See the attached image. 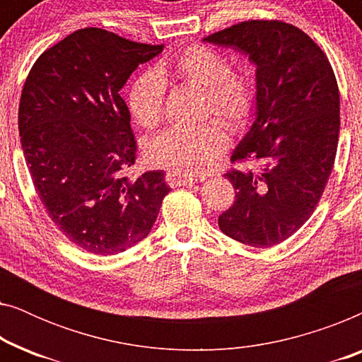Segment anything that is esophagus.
Here are the masks:
<instances>
[{
	"instance_id": "34e87169",
	"label": "esophagus",
	"mask_w": 362,
	"mask_h": 362,
	"mask_svg": "<svg viewBox=\"0 0 362 362\" xmlns=\"http://www.w3.org/2000/svg\"><path fill=\"white\" fill-rule=\"evenodd\" d=\"M197 181H202V177L186 176V175H181V173H176V171L166 173V182H168V185H170L171 187L187 186V185H192V182H197Z\"/></svg>"
}]
</instances>
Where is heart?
<instances>
[{"mask_svg": "<svg viewBox=\"0 0 362 362\" xmlns=\"http://www.w3.org/2000/svg\"><path fill=\"white\" fill-rule=\"evenodd\" d=\"M168 76L202 88V118L219 117L234 133L250 125L259 102L255 78L250 74L232 71L224 54L202 44H191L171 61L163 62L158 71H146L133 81L128 108L140 127L153 130L161 125ZM226 127L219 120H207L194 128L166 130L148 143V161L182 175H201L227 148Z\"/></svg>", "mask_w": 362, "mask_h": 362, "instance_id": "obj_1", "label": "heart"}]
</instances>
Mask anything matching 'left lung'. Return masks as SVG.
I'll return each instance as SVG.
<instances>
[{
    "label": "left lung",
    "instance_id": "8db88e82",
    "mask_svg": "<svg viewBox=\"0 0 362 362\" xmlns=\"http://www.w3.org/2000/svg\"><path fill=\"white\" fill-rule=\"evenodd\" d=\"M207 42L232 46L257 66V118L224 176L235 199L219 216L226 235L250 247L288 239L310 219L334 166L339 88L321 47L293 24L249 19L212 33Z\"/></svg>",
    "mask_w": 362,
    "mask_h": 362
}]
</instances>
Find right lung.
I'll return each instance as SVG.
<instances>
[{"instance_id": "right-lung-1", "label": "right lung", "mask_w": 362, "mask_h": 362, "mask_svg": "<svg viewBox=\"0 0 362 362\" xmlns=\"http://www.w3.org/2000/svg\"><path fill=\"white\" fill-rule=\"evenodd\" d=\"M163 51L100 28H83L44 51L24 81L18 125L33 185L74 245L95 255L150 234L170 192L163 171L130 181L136 141L120 88Z\"/></svg>"}]
</instances>
